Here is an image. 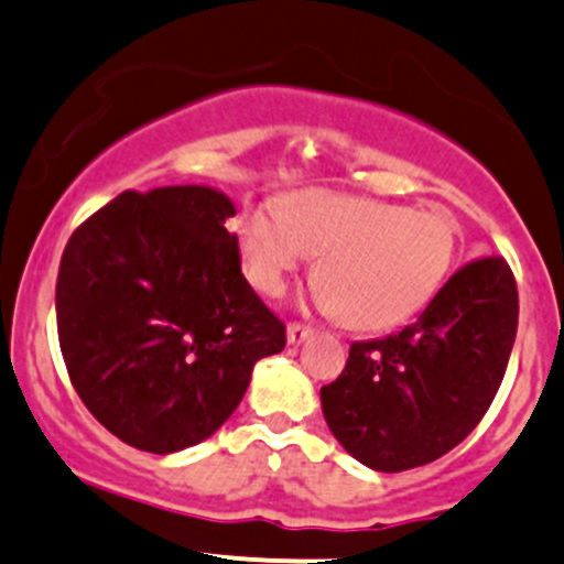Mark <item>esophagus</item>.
Returning a JSON list of instances; mask_svg holds the SVG:
<instances>
[{"instance_id": "34e87169", "label": "esophagus", "mask_w": 564, "mask_h": 564, "mask_svg": "<svg viewBox=\"0 0 564 564\" xmlns=\"http://www.w3.org/2000/svg\"><path fill=\"white\" fill-rule=\"evenodd\" d=\"M311 335H313V329L305 327V324L294 322V324H289V327H286V340L292 343V346H300V343L307 340Z\"/></svg>"}]
</instances>
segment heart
Here are the masks:
<instances>
[{
	"label": "heart",
	"mask_w": 564,
	"mask_h": 564,
	"mask_svg": "<svg viewBox=\"0 0 564 564\" xmlns=\"http://www.w3.org/2000/svg\"><path fill=\"white\" fill-rule=\"evenodd\" d=\"M235 240L246 278L267 297L318 257L316 305L351 329L376 332L430 305L452 272L459 232L446 213L313 188L286 207H246Z\"/></svg>",
	"instance_id": "obj_1"
}]
</instances>
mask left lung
<instances>
[{"label": "left lung", "mask_w": 564, "mask_h": 564, "mask_svg": "<svg viewBox=\"0 0 564 564\" xmlns=\"http://www.w3.org/2000/svg\"><path fill=\"white\" fill-rule=\"evenodd\" d=\"M519 327L511 267L484 257L454 272L411 327L359 340L322 389L332 435L378 473L430 465L489 411Z\"/></svg>", "instance_id": "left-lung-1"}]
</instances>
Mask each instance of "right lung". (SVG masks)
Here are the masks:
<instances>
[{
	"label": "right lung",
	"instance_id": "add662e5",
	"mask_svg": "<svg viewBox=\"0 0 564 564\" xmlns=\"http://www.w3.org/2000/svg\"><path fill=\"white\" fill-rule=\"evenodd\" d=\"M210 186L123 192L75 229L56 281V324L73 387L118 441L175 454L240 405L253 365L286 329L240 270Z\"/></svg>",
	"mask_w": 564,
	"mask_h": 564
}]
</instances>
